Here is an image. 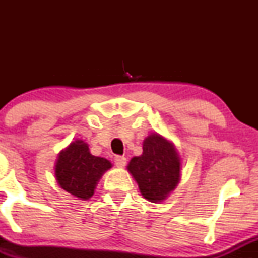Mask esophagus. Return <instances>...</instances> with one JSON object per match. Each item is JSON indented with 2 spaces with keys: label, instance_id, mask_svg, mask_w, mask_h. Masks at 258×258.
Masks as SVG:
<instances>
[{
  "label": "esophagus",
  "instance_id": "esophagus-1",
  "mask_svg": "<svg viewBox=\"0 0 258 258\" xmlns=\"http://www.w3.org/2000/svg\"><path fill=\"white\" fill-rule=\"evenodd\" d=\"M114 164L116 165L117 167H123L126 165V158H125V156L116 155L114 158Z\"/></svg>",
  "mask_w": 258,
  "mask_h": 258
}]
</instances>
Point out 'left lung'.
<instances>
[{"label":"left lung","mask_w":258,"mask_h":258,"mask_svg":"<svg viewBox=\"0 0 258 258\" xmlns=\"http://www.w3.org/2000/svg\"><path fill=\"white\" fill-rule=\"evenodd\" d=\"M127 168L138 183L142 195L152 203L166 199L178 184L179 158L172 144L159 135L148 136L143 154L135 156Z\"/></svg>","instance_id":"8db88e82"}]
</instances>
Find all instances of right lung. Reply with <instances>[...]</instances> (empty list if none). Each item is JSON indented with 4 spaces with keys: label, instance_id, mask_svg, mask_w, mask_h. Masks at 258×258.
Here are the masks:
<instances>
[{
    "label": "right lung",
    "instance_id": "1",
    "mask_svg": "<svg viewBox=\"0 0 258 258\" xmlns=\"http://www.w3.org/2000/svg\"><path fill=\"white\" fill-rule=\"evenodd\" d=\"M110 167L111 164L108 160L93 156L87 144L75 141L59 155L55 176L64 190L87 200L93 195L100 176Z\"/></svg>",
    "mask_w": 258,
    "mask_h": 258
}]
</instances>
